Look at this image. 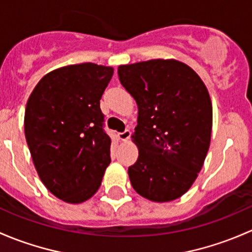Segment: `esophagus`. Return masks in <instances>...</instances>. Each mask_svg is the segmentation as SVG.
<instances>
[{
    "label": "esophagus",
    "mask_w": 252,
    "mask_h": 252,
    "mask_svg": "<svg viewBox=\"0 0 252 252\" xmlns=\"http://www.w3.org/2000/svg\"><path fill=\"white\" fill-rule=\"evenodd\" d=\"M129 136H131V132H129L128 129H126V131L123 132V133H119V134H118L119 139H120L121 142H126L127 139L129 138Z\"/></svg>",
    "instance_id": "34e87169"
}]
</instances>
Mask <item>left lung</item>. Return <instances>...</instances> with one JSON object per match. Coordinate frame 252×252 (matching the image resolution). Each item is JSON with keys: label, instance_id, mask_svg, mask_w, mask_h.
Returning <instances> with one entry per match:
<instances>
[{"label": "left lung", "instance_id": "1", "mask_svg": "<svg viewBox=\"0 0 252 252\" xmlns=\"http://www.w3.org/2000/svg\"><path fill=\"white\" fill-rule=\"evenodd\" d=\"M118 74L138 107L131 136L138 148V159L128 167L132 187L155 203L178 199L195 182L209 152V91L190 66L176 59L120 65Z\"/></svg>", "mask_w": 252, "mask_h": 252}]
</instances>
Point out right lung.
<instances>
[{"label": "right lung", "mask_w": 252, "mask_h": 252, "mask_svg": "<svg viewBox=\"0 0 252 252\" xmlns=\"http://www.w3.org/2000/svg\"><path fill=\"white\" fill-rule=\"evenodd\" d=\"M114 69L94 63L52 70L25 108L24 131L38 177L63 201L92 198L110 164L111 139L99 107Z\"/></svg>", "instance_id": "1"}]
</instances>
